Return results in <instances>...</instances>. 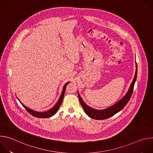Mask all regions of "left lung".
<instances>
[{"instance_id": "8db88e82", "label": "left lung", "mask_w": 153, "mask_h": 153, "mask_svg": "<svg viewBox=\"0 0 153 153\" xmlns=\"http://www.w3.org/2000/svg\"><path fill=\"white\" fill-rule=\"evenodd\" d=\"M137 63H136V73L133 79V80L130 85L129 88L125 94V96L120 99L119 102H117L116 103H115L114 105L107 108L105 110H96V109L92 108L90 107L89 106L87 105L82 100L81 98L79 93H78V96L79 99L80 101V103L83 107V110L85 112V113L90 116L91 118L96 120H103L108 118H110L111 116H114L115 114L117 113L120 111H121L122 109L126 106V105L129 102L131 97L134 83L136 82V80L137 79Z\"/></svg>"}]
</instances>
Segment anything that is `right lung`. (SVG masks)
<instances>
[{
  "label": "right lung",
  "instance_id": "1",
  "mask_svg": "<svg viewBox=\"0 0 153 153\" xmlns=\"http://www.w3.org/2000/svg\"><path fill=\"white\" fill-rule=\"evenodd\" d=\"M70 83V82L66 83V84H65L63 86V90H62V94L60 96V98L59 99L57 103L54 106V107H53L51 110L47 111H45V112H37V111H34L33 110H31V109H30L29 108L27 107L26 106H25L22 103L19 99V102L21 103V104L22 105V106L26 109V110L30 113L31 114V115H33V116L36 117H38V118H48V117H50L51 116H53V115H54L58 111L59 108L62 102V100H63V97H64V94H65V90H66V88H67V85Z\"/></svg>",
  "mask_w": 153,
  "mask_h": 153
}]
</instances>
